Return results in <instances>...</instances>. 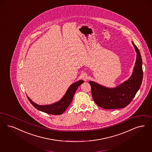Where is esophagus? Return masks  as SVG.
Masks as SVG:
<instances>
[{"instance_id":"34e87169","label":"esophagus","mask_w":152,"mask_h":152,"mask_svg":"<svg viewBox=\"0 0 152 152\" xmlns=\"http://www.w3.org/2000/svg\"><path fill=\"white\" fill-rule=\"evenodd\" d=\"M81 78L83 79L84 81H86V80H88V76H87L86 74L83 73V74L81 75Z\"/></svg>"}]
</instances>
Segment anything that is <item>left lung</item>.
Listing matches in <instances>:
<instances>
[{
    "label": "left lung",
    "instance_id": "obj_1",
    "mask_svg": "<svg viewBox=\"0 0 152 152\" xmlns=\"http://www.w3.org/2000/svg\"><path fill=\"white\" fill-rule=\"evenodd\" d=\"M136 52V61L131 77L115 88H110L94 81L89 82L91 86L92 97L95 103L105 109L126 107L134 97L140 89L143 77L142 59L140 51L132 42Z\"/></svg>",
    "mask_w": 152,
    "mask_h": 152
}]
</instances>
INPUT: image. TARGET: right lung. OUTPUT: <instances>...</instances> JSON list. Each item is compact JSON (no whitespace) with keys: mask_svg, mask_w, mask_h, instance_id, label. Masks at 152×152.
Returning <instances> with one entry per match:
<instances>
[{"mask_svg":"<svg viewBox=\"0 0 152 152\" xmlns=\"http://www.w3.org/2000/svg\"><path fill=\"white\" fill-rule=\"evenodd\" d=\"M84 83L83 80H79L73 83L67 89L66 93L60 101L48 105H39L34 103L27 96L31 104L37 109L51 115H61L67 109L73 99L74 94L78 87Z\"/></svg>","mask_w":152,"mask_h":152,"instance_id":"add662e5","label":"right lung"}]
</instances>
